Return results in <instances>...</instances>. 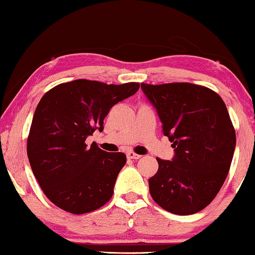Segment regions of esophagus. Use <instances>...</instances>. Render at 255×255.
Returning <instances> with one entry per match:
<instances>
[{
    "mask_svg": "<svg viewBox=\"0 0 255 255\" xmlns=\"http://www.w3.org/2000/svg\"><path fill=\"white\" fill-rule=\"evenodd\" d=\"M127 156H128V159H132V160H137V159L140 158L141 155H139V154H137V153H134V152L130 151V152H128V153H127Z\"/></svg>",
    "mask_w": 255,
    "mask_h": 255,
    "instance_id": "obj_1",
    "label": "esophagus"
}]
</instances>
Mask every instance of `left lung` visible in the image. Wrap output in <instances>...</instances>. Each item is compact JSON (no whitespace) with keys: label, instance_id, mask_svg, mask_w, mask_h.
<instances>
[{"label":"left lung","instance_id":"8db88e82","mask_svg":"<svg viewBox=\"0 0 255 255\" xmlns=\"http://www.w3.org/2000/svg\"><path fill=\"white\" fill-rule=\"evenodd\" d=\"M141 89L175 148L173 160L156 158L149 194L172 214H196L221 190L235 153L236 131L224 101L210 88L189 82H142Z\"/></svg>","mask_w":255,"mask_h":255}]
</instances>
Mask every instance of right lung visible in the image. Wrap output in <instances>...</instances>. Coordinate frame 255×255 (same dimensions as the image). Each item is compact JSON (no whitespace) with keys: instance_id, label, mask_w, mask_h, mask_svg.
<instances>
[{"instance_id":"1","label":"right lung","mask_w":255,"mask_h":255,"mask_svg":"<svg viewBox=\"0 0 255 255\" xmlns=\"http://www.w3.org/2000/svg\"><path fill=\"white\" fill-rule=\"evenodd\" d=\"M138 89V82L107 85L79 79L41 97L27 135V158L41 190L58 208L82 215L113 196L127 155L88 146L86 139L95 130L103 131L111 108Z\"/></svg>"}]
</instances>
